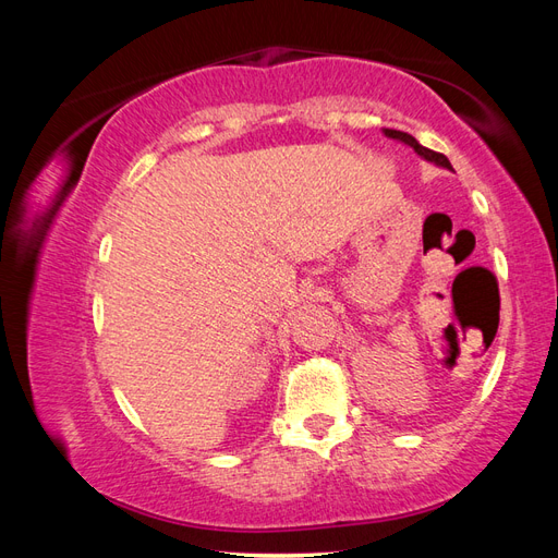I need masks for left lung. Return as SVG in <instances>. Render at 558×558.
<instances>
[{"mask_svg": "<svg viewBox=\"0 0 558 558\" xmlns=\"http://www.w3.org/2000/svg\"><path fill=\"white\" fill-rule=\"evenodd\" d=\"M384 134L386 137H391V140H398V142H402V144H408V146H412L416 154L421 156V158H426L428 162H435V165H440V167H447V170H451V162L447 160V156L445 154H437V150H430V148H426V146H421L412 134H408V132H400V130H384Z\"/></svg>", "mask_w": 558, "mask_h": 558, "instance_id": "1", "label": "left lung"}]
</instances>
